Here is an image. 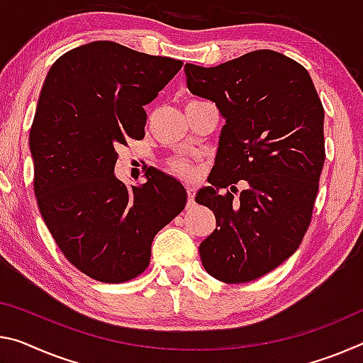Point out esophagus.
Instances as JSON below:
<instances>
[{
    "mask_svg": "<svg viewBox=\"0 0 363 363\" xmlns=\"http://www.w3.org/2000/svg\"><path fill=\"white\" fill-rule=\"evenodd\" d=\"M187 206H194V187L187 184Z\"/></svg>",
    "mask_w": 363,
    "mask_h": 363,
    "instance_id": "1",
    "label": "esophagus"
}]
</instances>
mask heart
<instances>
[{
    "label": "heart",
    "mask_w": 363,
    "mask_h": 363,
    "mask_svg": "<svg viewBox=\"0 0 363 363\" xmlns=\"http://www.w3.org/2000/svg\"><path fill=\"white\" fill-rule=\"evenodd\" d=\"M171 168L177 172H181V174H191L192 171L191 164H189L186 160H171Z\"/></svg>",
    "instance_id": "heart-1"
}]
</instances>
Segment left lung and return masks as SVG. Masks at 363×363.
Returning <instances> with one entry per match:
<instances>
[{"label":"left lung","mask_w":363,"mask_h":363,"mask_svg":"<svg viewBox=\"0 0 363 363\" xmlns=\"http://www.w3.org/2000/svg\"><path fill=\"white\" fill-rule=\"evenodd\" d=\"M184 72L191 94L226 119L211 186L195 197L216 218L200 258L223 283L254 281L294 254L308 229L325 163L323 105L307 69L273 50L215 67L187 62ZM238 182L245 191L234 199Z\"/></svg>","instance_id":"1"}]
</instances>
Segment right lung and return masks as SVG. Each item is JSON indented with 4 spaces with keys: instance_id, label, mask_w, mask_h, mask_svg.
Instances as JSON below:
<instances>
[{
    "instance_id": "1",
    "label": "right lung",
    "mask_w": 363,
    "mask_h": 363,
    "mask_svg": "<svg viewBox=\"0 0 363 363\" xmlns=\"http://www.w3.org/2000/svg\"><path fill=\"white\" fill-rule=\"evenodd\" d=\"M181 67L101 40L57 57L40 91L28 135L38 208L67 260L101 283L145 272L153 238L186 206L182 184L158 169L142 186L114 176L116 148L145 137L143 106Z\"/></svg>"
}]
</instances>
